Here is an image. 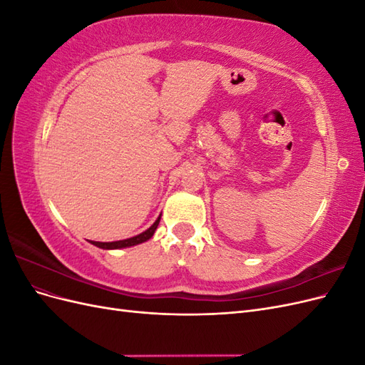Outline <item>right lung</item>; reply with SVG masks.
<instances>
[{"label":"right lung","instance_id":"obj_1","mask_svg":"<svg viewBox=\"0 0 365 365\" xmlns=\"http://www.w3.org/2000/svg\"><path fill=\"white\" fill-rule=\"evenodd\" d=\"M160 219H161V215L158 216V219L153 222L146 231H143V233L134 236V237H129V239H125V240H115V242H94V240H90L93 245L102 248V250H120V248H128V247H134V245H138V244H143V242L149 240L153 233H155V230L160 224Z\"/></svg>","mask_w":365,"mask_h":365}]
</instances>
